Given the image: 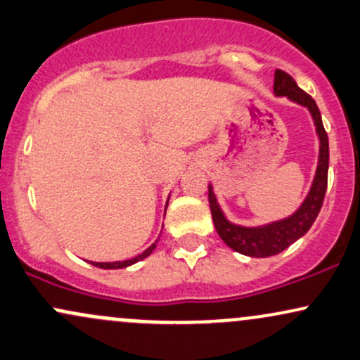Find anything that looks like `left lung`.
Segmentation results:
<instances>
[{
  "label": "left lung",
  "mask_w": 360,
  "mask_h": 360,
  "mask_svg": "<svg viewBox=\"0 0 360 360\" xmlns=\"http://www.w3.org/2000/svg\"><path fill=\"white\" fill-rule=\"evenodd\" d=\"M273 94L276 97H286L291 103L308 109L311 120H314L320 143L319 163H316L311 187L298 209L288 217L263 224V226H243V224L229 221L227 215L224 214L217 197H215L212 184H209V204L217 234L231 249L249 257H269L280 255L295 240L303 238L311 227V224L315 222L320 209H322L325 192H327L328 136L325 133L322 116H320L316 103L311 99V96H308L297 86L291 75L283 70H274Z\"/></svg>",
  "instance_id": "left-lung-1"
}]
</instances>
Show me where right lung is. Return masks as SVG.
Returning a JSON list of instances; mask_svg holds the SVG:
<instances>
[{
    "label": "right lung",
    "instance_id": "obj_1",
    "mask_svg": "<svg viewBox=\"0 0 360 360\" xmlns=\"http://www.w3.org/2000/svg\"><path fill=\"white\" fill-rule=\"evenodd\" d=\"M168 200H170V195H168ZM168 200H167V204H165V210H167V207H168ZM160 236H162V234H160ZM160 236H158V239H156L155 243L151 244L150 248L145 249V251L141 252V255L131 257V259H126V261H112V263H94V261H91V264L96 266V268H101V269H122V268H128V266L138 263V261H141V259H145V257H148V256L151 255V252L155 251L156 244H158V240H160Z\"/></svg>",
    "mask_w": 360,
    "mask_h": 360
}]
</instances>
